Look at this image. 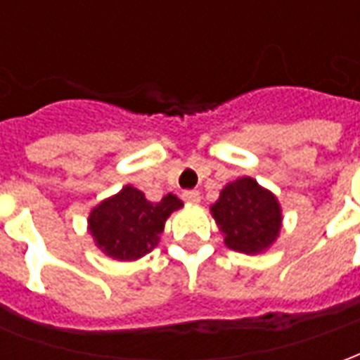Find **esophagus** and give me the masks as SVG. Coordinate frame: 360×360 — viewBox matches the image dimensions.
<instances>
[{
    "instance_id": "34e87169",
    "label": "esophagus",
    "mask_w": 360,
    "mask_h": 360,
    "mask_svg": "<svg viewBox=\"0 0 360 360\" xmlns=\"http://www.w3.org/2000/svg\"><path fill=\"white\" fill-rule=\"evenodd\" d=\"M183 200L188 204L200 202V193L198 191H183Z\"/></svg>"
}]
</instances>
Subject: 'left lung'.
I'll return each instance as SVG.
<instances>
[{
  "instance_id": "1",
  "label": "left lung",
  "mask_w": 360,
  "mask_h": 360,
  "mask_svg": "<svg viewBox=\"0 0 360 360\" xmlns=\"http://www.w3.org/2000/svg\"><path fill=\"white\" fill-rule=\"evenodd\" d=\"M210 210L219 229L226 233L227 247L245 255L268 249L281 227L276 196L250 177L226 185Z\"/></svg>"
}]
</instances>
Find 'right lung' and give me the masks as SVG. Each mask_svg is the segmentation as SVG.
<instances>
[{"mask_svg": "<svg viewBox=\"0 0 360 360\" xmlns=\"http://www.w3.org/2000/svg\"><path fill=\"white\" fill-rule=\"evenodd\" d=\"M181 206L175 195L164 196L162 202H148L139 188L129 185L92 210L90 233L108 257L136 260L156 247L164 221Z\"/></svg>", "mask_w": 360, "mask_h": 360, "instance_id": "obj_1", "label": "right lung"}]
</instances>
